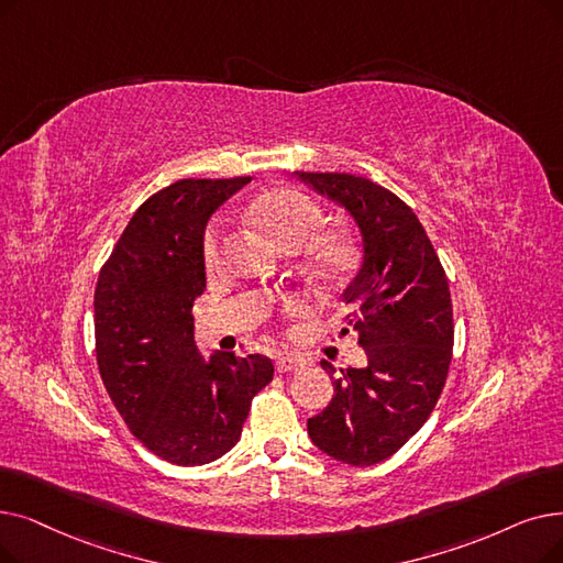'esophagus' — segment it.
<instances>
[{
	"label": "esophagus",
	"instance_id": "1",
	"mask_svg": "<svg viewBox=\"0 0 563 563\" xmlns=\"http://www.w3.org/2000/svg\"><path fill=\"white\" fill-rule=\"evenodd\" d=\"M301 368H306V361L301 356H295V354L276 356V371L278 373H297Z\"/></svg>",
	"mask_w": 563,
	"mask_h": 563
}]
</instances>
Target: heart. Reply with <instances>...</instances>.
<instances>
[{
  "label": "heart",
  "mask_w": 563,
  "mask_h": 563,
  "mask_svg": "<svg viewBox=\"0 0 563 563\" xmlns=\"http://www.w3.org/2000/svg\"><path fill=\"white\" fill-rule=\"evenodd\" d=\"M251 223L272 239L283 251H297L306 244V260L312 272L333 280L347 272L352 264V246L340 232H318L322 225V209L310 195L297 188H272L253 200L249 207ZM225 246V232L221 223L209 228L205 239V262L209 268L218 266Z\"/></svg>",
  "instance_id": "heart-1"
}]
</instances>
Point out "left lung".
I'll return each instance as SVG.
<instances>
[{
    "instance_id": "left-lung-1",
    "label": "left lung",
    "mask_w": 563,
    "mask_h": 563,
    "mask_svg": "<svg viewBox=\"0 0 563 563\" xmlns=\"http://www.w3.org/2000/svg\"><path fill=\"white\" fill-rule=\"evenodd\" d=\"M345 209L358 228L363 260L342 291L368 363L335 373L327 409L308 419L312 444L354 467L394 455L428 421L449 375L453 306L432 243L398 195L340 173H295Z\"/></svg>"
}]
</instances>
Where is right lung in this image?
Returning a JSON list of instances; mask_svg holds the SVG:
<instances>
[{
    "instance_id": "obj_1",
    "label": "right lung",
    "mask_w": 563,
    "mask_h": 563,
    "mask_svg": "<svg viewBox=\"0 0 563 563\" xmlns=\"http://www.w3.org/2000/svg\"><path fill=\"white\" fill-rule=\"evenodd\" d=\"M249 181L181 179L158 190L133 213L96 283V361L108 394L140 442L181 467L225 455L274 379L262 354L205 356L195 345L205 230Z\"/></svg>"
}]
</instances>
